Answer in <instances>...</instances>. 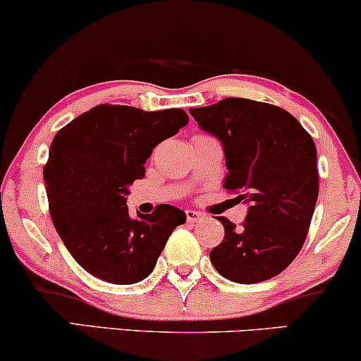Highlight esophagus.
<instances>
[{
    "mask_svg": "<svg viewBox=\"0 0 361 361\" xmlns=\"http://www.w3.org/2000/svg\"><path fill=\"white\" fill-rule=\"evenodd\" d=\"M185 213H186V221H188V223H196V221L203 220V216H204L203 213L195 212V209H186Z\"/></svg>",
    "mask_w": 361,
    "mask_h": 361,
    "instance_id": "34e87169",
    "label": "esophagus"
}]
</instances>
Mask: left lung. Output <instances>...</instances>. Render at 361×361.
<instances>
[{"instance_id": "8db88e82", "label": "left lung", "mask_w": 361, "mask_h": 361, "mask_svg": "<svg viewBox=\"0 0 361 361\" xmlns=\"http://www.w3.org/2000/svg\"><path fill=\"white\" fill-rule=\"evenodd\" d=\"M190 113L223 143L225 188L250 204L240 226L225 216L218 220L225 238L209 259L235 283L270 280L296 258L312 223L318 198L312 136L283 108L246 98H225Z\"/></svg>"}]
</instances>
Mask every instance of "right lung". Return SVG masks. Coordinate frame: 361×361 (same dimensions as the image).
I'll use <instances>...</instances> for the list:
<instances>
[{
  "label": "right lung",
  "instance_id": "add662e5",
  "mask_svg": "<svg viewBox=\"0 0 361 361\" xmlns=\"http://www.w3.org/2000/svg\"><path fill=\"white\" fill-rule=\"evenodd\" d=\"M180 108L143 111L98 104L58 131L43 170L53 225L86 271L115 285L145 280L183 209L158 204L131 218L128 186L145 176L153 148L188 123Z\"/></svg>",
  "mask_w": 361,
  "mask_h": 361
}]
</instances>
